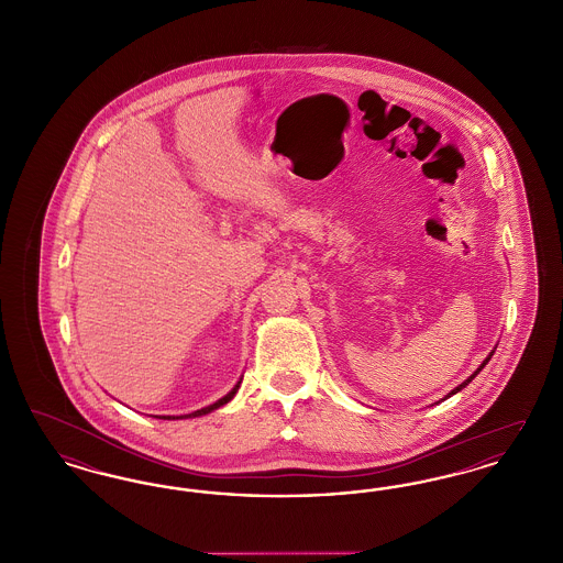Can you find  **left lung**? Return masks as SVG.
<instances>
[{
  "instance_id": "left-lung-1",
  "label": "left lung",
  "mask_w": 563,
  "mask_h": 563,
  "mask_svg": "<svg viewBox=\"0 0 563 563\" xmlns=\"http://www.w3.org/2000/svg\"><path fill=\"white\" fill-rule=\"evenodd\" d=\"M489 358H492V354H489V356H487V358H485V361H483L482 367H479V369H477V372H475V374L471 375V377H468V379H466V382H462V384H460V386H457V388H454V390H452V393H450V395H448V397H452V395H455V393H457V390H462V388H464V386H466V384H468V382H471V379H473V377H475V375H477V374H479V372H482L483 367H485V365H487V361H489ZM448 397H445V399H448Z\"/></svg>"
}]
</instances>
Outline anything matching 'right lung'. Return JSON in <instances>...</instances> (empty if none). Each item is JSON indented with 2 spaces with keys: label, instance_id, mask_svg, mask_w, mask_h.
Wrapping results in <instances>:
<instances>
[{
  "label": "right lung",
  "instance_id": "1",
  "mask_svg": "<svg viewBox=\"0 0 563 563\" xmlns=\"http://www.w3.org/2000/svg\"><path fill=\"white\" fill-rule=\"evenodd\" d=\"M239 388H241V382H239V384H236V386H234V388H232V390H230V393H228V395H225V397H223V399H219V401L213 402V405H209V407H202V409H198V411H194V413H188V416H179V418H198V416H205V413H211V411H213V409H217V407H221V405H225V402L232 401V399H234V395H236V390H239ZM164 418H166V416H164ZM166 420H170V416H168V418H166ZM173 420H175V418H173Z\"/></svg>",
  "mask_w": 563,
  "mask_h": 563
}]
</instances>
